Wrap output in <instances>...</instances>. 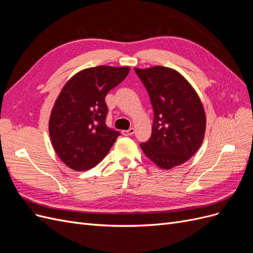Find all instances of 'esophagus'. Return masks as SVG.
Masks as SVG:
<instances>
[{
  "mask_svg": "<svg viewBox=\"0 0 253 253\" xmlns=\"http://www.w3.org/2000/svg\"><path fill=\"white\" fill-rule=\"evenodd\" d=\"M121 133L124 134L125 136H131V135H133L135 133V128L131 127V128H128V129H125V131H122Z\"/></svg>",
  "mask_w": 253,
  "mask_h": 253,
  "instance_id": "34e87169",
  "label": "esophagus"
}]
</instances>
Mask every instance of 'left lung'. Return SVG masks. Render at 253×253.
Segmentation results:
<instances>
[{
  "mask_svg": "<svg viewBox=\"0 0 253 253\" xmlns=\"http://www.w3.org/2000/svg\"><path fill=\"white\" fill-rule=\"evenodd\" d=\"M152 103V135L141 142L144 154L163 169H171L200 149L206 129L203 104L194 88L176 71L165 66L135 68Z\"/></svg>",
  "mask_w": 253,
  "mask_h": 253,
  "instance_id": "left-lung-1",
  "label": "left lung"
}]
</instances>
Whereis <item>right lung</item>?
Listing matches in <instances>:
<instances>
[{
    "mask_svg": "<svg viewBox=\"0 0 253 253\" xmlns=\"http://www.w3.org/2000/svg\"><path fill=\"white\" fill-rule=\"evenodd\" d=\"M128 67L96 66L76 74L53 105L49 119L52 147L76 171L94 168L106 156L120 132L106 126L105 96L126 79Z\"/></svg>",
    "mask_w": 253,
    "mask_h": 253,
    "instance_id": "1",
    "label": "right lung"
}]
</instances>
